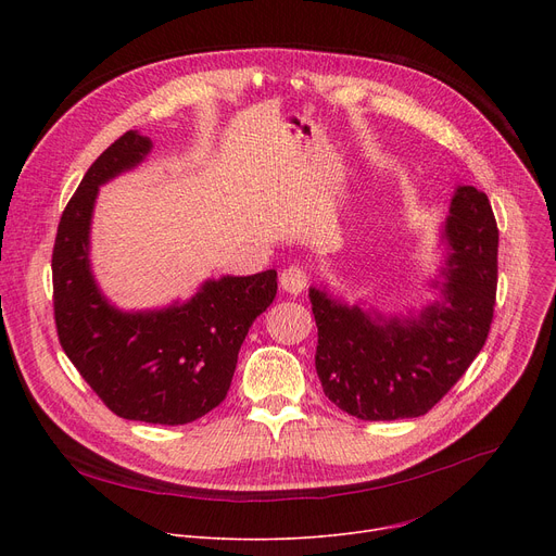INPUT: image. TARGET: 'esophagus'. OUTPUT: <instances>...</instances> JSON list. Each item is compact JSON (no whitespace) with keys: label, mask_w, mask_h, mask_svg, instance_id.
<instances>
[{"label":"esophagus","mask_w":556,"mask_h":556,"mask_svg":"<svg viewBox=\"0 0 556 556\" xmlns=\"http://www.w3.org/2000/svg\"><path fill=\"white\" fill-rule=\"evenodd\" d=\"M279 286L290 295H300L302 290H306V286H308V275L300 266H290L279 275Z\"/></svg>","instance_id":"34e87169"}]
</instances>
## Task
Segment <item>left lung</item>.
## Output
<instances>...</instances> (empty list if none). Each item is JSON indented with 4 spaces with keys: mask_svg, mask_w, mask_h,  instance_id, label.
Masks as SVG:
<instances>
[{
    "mask_svg": "<svg viewBox=\"0 0 556 556\" xmlns=\"http://www.w3.org/2000/svg\"><path fill=\"white\" fill-rule=\"evenodd\" d=\"M442 300L419 315L383 317L311 288L315 369L325 394L363 421L426 415L486 342L498 283V225L486 193L457 187L444 225Z\"/></svg>",
    "mask_w": 556,
    "mask_h": 556,
    "instance_id": "left-lung-1",
    "label": "left lung"
}]
</instances>
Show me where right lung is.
<instances>
[{"label":"right lung","mask_w":556,"mask_h":556,"mask_svg":"<svg viewBox=\"0 0 556 556\" xmlns=\"http://www.w3.org/2000/svg\"><path fill=\"white\" fill-rule=\"evenodd\" d=\"M151 139L128 130L87 168L58 223L51 256L53 317L63 352L116 417L191 424L227 396L239 349L277 295V270L204 281L162 311L124 313L90 270V225L99 187L137 166Z\"/></svg>","instance_id":"add662e5"}]
</instances>
